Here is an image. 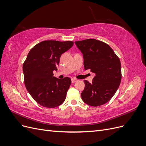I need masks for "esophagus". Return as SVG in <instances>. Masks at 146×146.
Returning a JSON list of instances; mask_svg holds the SVG:
<instances>
[{"label":"esophagus","instance_id":"1","mask_svg":"<svg viewBox=\"0 0 146 146\" xmlns=\"http://www.w3.org/2000/svg\"><path fill=\"white\" fill-rule=\"evenodd\" d=\"M77 81V79H76V78H72L71 79V82L72 83H75V82H76Z\"/></svg>","mask_w":146,"mask_h":146}]
</instances>
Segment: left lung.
I'll return each instance as SVG.
<instances>
[{
    "label": "left lung",
    "mask_w": 146,
    "mask_h": 146,
    "mask_svg": "<svg viewBox=\"0 0 146 146\" xmlns=\"http://www.w3.org/2000/svg\"><path fill=\"white\" fill-rule=\"evenodd\" d=\"M83 54L85 70L96 74L92 83L85 80L83 101L92 107L102 105L115 94L122 78L119 57L107 44L95 39L75 42Z\"/></svg>",
    "instance_id": "8db88e82"
}]
</instances>
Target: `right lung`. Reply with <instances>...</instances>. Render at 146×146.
<instances>
[{"label":"right lung","mask_w":146,"mask_h":146,"mask_svg":"<svg viewBox=\"0 0 146 146\" xmlns=\"http://www.w3.org/2000/svg\"><path fill=\"white\" fill-rule=\"evenodd\" d=\"M74 45L71 41H43L30 50L23 64L24 84L29 94L44 107L55 108L62 104L71 84L69 77H54L61 54Z\"/></svg>","instance_id":"obj_1"}]
</instances>
